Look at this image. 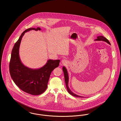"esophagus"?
<instances>
[{
    "label": "esophagus",
    "instance_id": "obj_1",
    "mask_svg": "<svg viewBox=\"0 0 121 121\" xmlns=\"http://www.w3.org/2000/svg\"><path fill=\"white\" fill-rule=\"evenodd\" d=\"M67 63V61L66 60L64 59L63 60H61V65H66V64Z\"/></svg>",
    "mask_w": 121,
    "mask_h": 121
}]
</instances>
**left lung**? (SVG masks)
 Segmentation results:
<instances>
[{
  "mask_svg": "<svg viewBox=\"0 0 121 121\" xmlns=\"http://www.w3.org/2000/svg\"><path fill=\"white\" fill-rule=\"evenodd\" d=\"M95 41H104V42H107V43L109 44V45H111L110 43L109 42V41H108L106 38H105V37L102 36L97 37V39H95ZM62 69H63V72H64V74L65 80V84H66V88H67V91H68L70 95H72V96H74L76 97L84 98V97L79 96V95H76V94H74V93L72 92L71 91V90L69 89L68 86L69 76L67 70L66 69V68H65V66H63V68H62Z\"/></svg>",
  "mask_w": 121,
  "mask_h": 121,
  "instance_id": "1",
  "label": "left lung"
}]
</instances>
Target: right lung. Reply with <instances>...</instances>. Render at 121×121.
Segmentation results:
<instances>
[{"mask_svg":"<svg viewBox=\"0 0 121 121\" xmlns=\"http://www.w3.org/2000/svg\"><path fill=\"white\" fill-rule=\"evenodd\" d=\"M31 30H41L40 27L29 28L23 32L13 48L9 63L11 77L15 84L23 91L38 95L44 93L47 88L51 74L58 67L60 60H49L43 67L37 69L29 68L22 63L19 55V47L25 33Z\"/></svg>","mask_w":121,"mask_h":121,"instance_id":"1","label":"right lung"}]
</instances>
